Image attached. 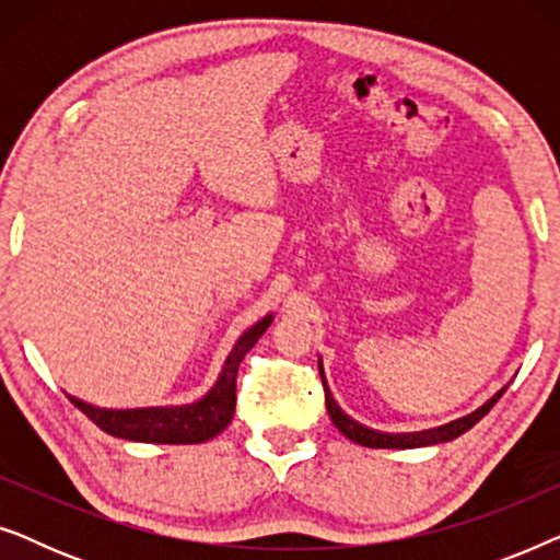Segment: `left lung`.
Returning <instances> with one entry per match:
<instances>
[{"mask_svg":"<svg viewBox=\"0 0 560 560\" xmlns=\"http://www.w3.org/2000/svg\"><path fill=\"white\" fill-rule=\"evenodd\" d=\"M318 374H320V382H324L326 408H328V416H331V420H334V425L339 428V431L347 435L349 441L359 443V446H370V448H420V446H433V443L454 441L462 433L469 431L471 425H477L479 420L494 408V402L500 400L504 389H508V387H502L500 393L492 397V400H487L479 410H474L471 416H466L462 420H454V423H448V425L433 428V431H423V433H380V431H372V428H366L362 423H357L354 418H349L347 412H343L339 405H336V400L331 397V389H328V385H326L324 364H320V362H318Z\"/></svg>","mask_w":560,"mask_h":560,"instance_id":"8db88e82","label":"left lung"}]
</instances>
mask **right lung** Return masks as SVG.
<instances>
[{"mask_svg": "<svg viewBox=\"0 0 560 560\" xmlns=\"http://www.w3.org/2000/svg\"><path fill=\"white\" fill-rule=\"evenodd\" d=\"M272 324V316H265L255 326L247 328L234 343L224 370H221L217 385L209 395L194 405H178V408H135V410H106L96 408L68 395L75 408L96 423L104 433L114 439L140 441V443H203L219 435L232 423L236 405V372L247 351L255 347L259 336Z\"/></svg>", "mask_w": 560, "mask_h": 560, "instance_id": "add662e5", "label": "right lung"}]
</instances>
